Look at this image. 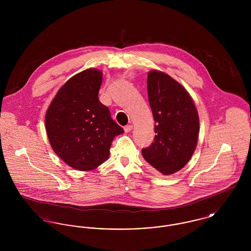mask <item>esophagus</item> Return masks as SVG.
I'll return each instance as SVG.
<instances>
[{
    "mask_svg": "<svg viewBox=\"0 0 251 251\" xmlns=\"http://www.w3.org/2000/svg\"><path fill=\"white\" fill-rule=\"evenodd\" d=\"M132 130V125H126L125 127H124V131L125 132H129V131H131Z\"/></svg>",
    "mask_w": 251,
    "mask_h": 251,
    "instance_id": "1",
    "label": "esophagus"
}]
</instances>
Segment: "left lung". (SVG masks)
Returning a JSON list of instances; mask_svg holds the SVG:
<instances>
[{
	"label": "left lung",
	"instance_id": "left-lung-1",
	"mask_svg": "<svg viewBox=\"0 0 251 251\" xmlns=\"http://www.w3.org/2000/svg\"><path fill=\"white\" fill-rule=\"evenodd\" d=\"M148 96L155 121L154 142L142 150L144 159L163 175L184 167L196 150L200 119L187 90L160 71L148 74Z\"/></svg>",
	"mask_w": 251,
	"mask_h": 251
}]
</instances>
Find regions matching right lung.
<instances>
[{
  "mask_svg": "<svg viewBox=\"0 0 251 251\" xmlns=\"http://www.w3.org/2000/svg\"><path fill=\"white\" fill-rule=\"evenodd\" d=\"M102 72L87 69L72 76L52 99L45 116L53 151L80 171L94 170L110 155L114 138L124 131L99 100Z\"/></svg>",
  "mask_w": 251,
  "mask_h": 251,
  "instance_id": "obj_1",
  "label": "right lung"
}]
</instances>
